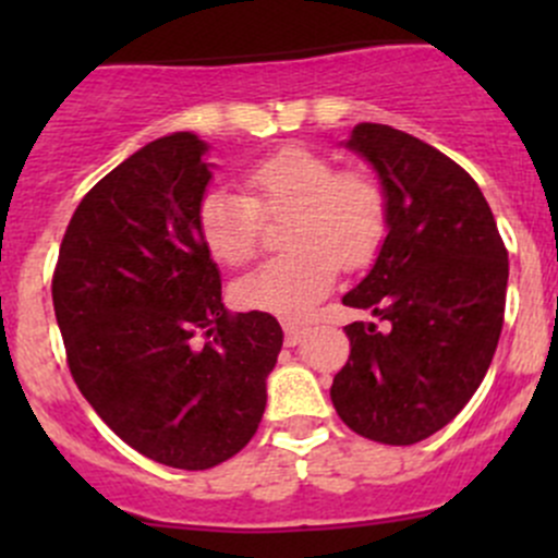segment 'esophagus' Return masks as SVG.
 I'll return each instance as SVG.
<instances>
[{
    "label": "esophagus",
    "mask_w": 558,
    "mask_h": 558,
    "mask_svg": "<svg viewBox=\"0 0 558 558\" xmlns=\"http://www.w3.org/2000/svg\"><path fill=\"white\" fill-rule=\"evenodd\" d=\"M307 326H300V324H291V320H286L283 324V340H286V345L289 348H294V345H300L302 340H305V335H307Z\"/></svg>",
    "instance_id": "1"
}]
</instances>
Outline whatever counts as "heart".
<instances>
[{"instance_id": "obj_1", "label": "heart", "mask_w": 558, "mask_h": 558, "mask_svg": "<svg viewBox=\"0 0 558 558\" xmlns=\"http://www.w3.org/2000/svg\"><path fill=\"white\" fill-rule=\"evenodd\" d=\"M245 196L213 189L202 196L196 229L207 253L223 264L247 262L262 238V219L283 218L280 245L234 280L243 311L305 318L331 291L340 269H362L378 256L388 232V199L375 178L340 172L318 150L289 145L243 172Z\"/></svg>"}]
</instances>
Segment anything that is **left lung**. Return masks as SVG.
<instances>
[{
  "mask_svg": "<svg viewBox=\"0 0 558 558\" xmlns=\"http://www.w3.org/2000/svg\"><path fill=\"white\" fill-rule=\"evenodd\" d=\"M345 148L378 174L388 234L373 269L342 296L375 320L345 326L351 356L331 404L356 435L413 446L453 421L486 378L502 331L508 251L475 180L424 140L359 123Z\"/></svg>",
  "mask_w": 558,
  "mask_h": 558,
  "instance_id": "left-lung-1",
  "label": "left lung"
}]
</instances>
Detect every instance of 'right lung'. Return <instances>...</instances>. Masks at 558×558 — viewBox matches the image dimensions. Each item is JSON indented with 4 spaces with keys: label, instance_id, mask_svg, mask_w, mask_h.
<instances>
[{
    "label": "right lung",
    "instance_id": "right-lung-1",
    "mask_svg": "<svg viewBox=\"0 0 558 558\" xmlns=\"http://www.w3.org/2000/svg\"><path fill=\"white\" fill-rule=\"evenodd\" d=\"M191 132L154 140L77 205L53 272V311L83 397L126 446L174 470L243 451L267 408L283 329L229 315L196 229L213 178Z\"/></svg>",
    "mask_w": 558,
    "mask_h": 558
}]
</instances>
